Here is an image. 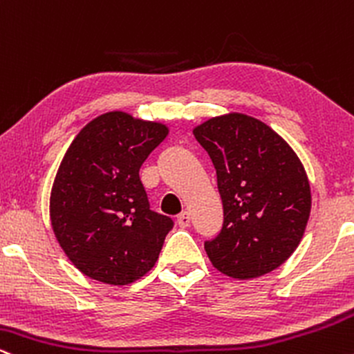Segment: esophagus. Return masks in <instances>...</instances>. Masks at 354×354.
Returning a JSON list of instances; mask_svg holds the SVG:
<instances>
[{"instance_id":"34e87169","label":"esophagus","mask_w":354,"mask_h":354,"mask_svg":"<svg viewBox=\"0 0 354 354\" xmlns=\"http://www.w3.org/2000/svg\"><path fill=\"white\" fill-rule=\"evenodd\" d=\"M189 223H190V214L189 212H182V214L177 217V225L180 228H187L189 227Z\"/></svg>"}]
</instances>
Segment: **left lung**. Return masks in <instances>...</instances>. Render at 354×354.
I'll use <instances>...</instances> for the list:
<instances>
[{
    "mask_svg": "<svg viewBox=\"0 0 354 354\" xmlns=\"http://www.w3.org/2000/svg\"><path fill=\"white\" fill-rule=\"evenodd\" d=\"M217 170L223 227L205 252L215 268L250 280L285 263L311 212L306 170L292 145L260 119L227 112L194 127Z\"/></svg>",
    "mask_w": 354,
    "mask_h": 354,
    "instance_id": "left-lung-1",
    "label": "left lung"
}]
</instances>
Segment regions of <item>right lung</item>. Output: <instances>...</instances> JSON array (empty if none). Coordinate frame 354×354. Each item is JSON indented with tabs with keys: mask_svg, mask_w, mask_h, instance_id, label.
Instances as JSON below:
<instances>
[{
	"mask_svg": "<svg viewBox=\"0 0 354 354\" xmlns=\"http://www.w3.org/2000/svg\"><path fill=\"white\" fill-rule=\"evenodd\" d=\"M169 136L157 120L109 111L79 131L49 197L57 243L79 272L102 283H134L156 265L174 222L149 209L139 170Z\"/></svg>",
	"mask_w": 354,
	"mask_h": 354,
	"instance_id": "add662e5",
	"label": "right lung"
}]
</instances>
